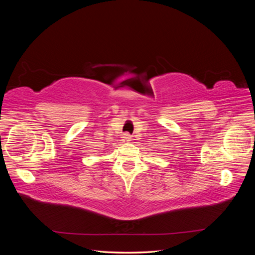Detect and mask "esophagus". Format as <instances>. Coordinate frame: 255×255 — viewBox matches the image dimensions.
<instances>
[{
  "mask_svg": "<svg viewBox=\"0 0 255 255\" xmlns=\"http://www.w3.org/2000/svg\"><path fill=\"white\" fill-rule=\"evenodd\" d=\"M123 138H125V141H129V139H130V136H129L128 134H126V135H125V137H123Z\"/></svg>",
  "mask_w": 255,
  "mask_h": 255,
  "instance_id": "esophagus-1",
  "label": "esophagus"
}]
</instances>
